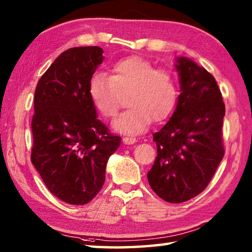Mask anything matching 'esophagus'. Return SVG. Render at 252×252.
I'll return each mask as SVG.
<instances>
[{"label": "esophagus", "mask_w": 252, "mask_h": 252, "mask_svg": "<svg viewBox=\"0 0 252 252\" xmlns=\"http://www.w3.org/2000/svg\"><path fill=\"white\" fill-rule=\"evenodd\" d=\"M122 141H123V143H126V144H133V143H135L136 142V139L134 138V136H123V139H122Z\"/></svg>", "instance_id": "1"}]
</instances>
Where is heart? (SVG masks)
Returning <instances> with one entry per match:
<instances>
[{
  "mask_svg": "<svg viewBox=\"0 0 252 252\" xmlns=\"http://www.w3.org/2000/svg\"><path fill=\"white\" fill-rule=\"evenodd\" d=\"M122 94L130 108L120 114L113 129L126 134L141 133L155 121H163L174 110L178 90L172 75L156 70L140 57L122 59L110 67V75L95 74L89 83V95L102 117L113 119L120 109Z\"/></svg>",
  "mask_w": 252,
  "mask_h": 252,
  "instance_id": "b5f03b06",
  "label": "heart"
}]
</instances>
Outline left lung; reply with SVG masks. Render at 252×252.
<instances>
[{"label": "left lung", "mask_w": 252, "mask_h": 252, "mask_svg": "<svg viewBox=\"0 0 252 252\" xmlns=\"http://www.w3.org/2000/svg\"><path fill=\"white\" fill-rule=\"evenodd\" d=\"M181 93L176 110L153 133L157 158L148 181L161 199L181 203L206 189L224 156L222 94L213 75L192 60L177 58Z\"/></svg>", "instance_id": "8db88e82"}]
</instances>
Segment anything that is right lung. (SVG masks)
Returning a JSON list of instances; mask_svg holds the SVG:
<instances>
[{"mask_svg": "<svg viewBox=\"0 0 252 252\" xmlns=\"http://www.w3.org/2000/svg\"><path fill=\"white\" fill-rule=\"evenodd\" d=\"M99 46L64 51L37 82L32 118L31 161L55 197L85 204L100 192L121 136L96 118L89 83L102 61Z\"/></svg>", "mask_w": 252, "mask_h": 252, "instance_id": "add662e5", "label": "right lung"}]
</instances>
